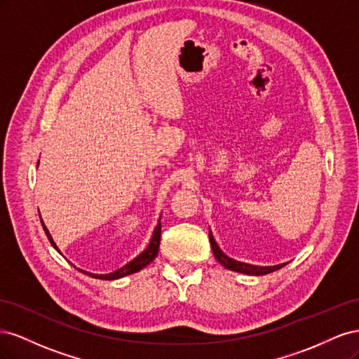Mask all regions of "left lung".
I'll use <instances>...</instances> for the list:
<instances>
[{"instance_id":"1","label":"left lung","mask_w":359,"mask_h":359,"mask_svg":"<svg viewBox=\"0 0 359 359\" xmlns=\"http://www.w3.org/2000/svg\"><path fill=\"white\" fill-rule=\"evenodd\" d=\"M210 243H211L212 253H214L215 259L219 260V262L224 268L236 271V273H244V274H248V276H264V274H269V273H273V271H277L280 268H283L286 265V264H281V265H276V266H256V265H250V264H244V262H238V260H233L231 257H227L222 252V250L219 248V245L215 244L211 231H210Z\"/></svg>"}]
</instances>
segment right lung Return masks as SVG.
<instances>
[{"mask_svg":"<svg viewBox=\"0 0 359 359\" xmlns=\"http://www.w3.org/2000/svg\"><path fill=\"white\" fill-rule=\"evenodd\" d=\"M41 224H43V222H41ZM43 229H45V233H46V236L49 238L50 244L57 248V245H55V243H53L52 236H50L49 231L46 229L45 224H43ZM160 235H161V223L158 222V224L156 226V229H154L153 238H151L149 245L147 247L145 252L140 253L137 257H135V259L132 260V262H128V264L124 265L123 268L116 269L115 273H111V274H100V276H99V274H93V273H85V271H82V269H79V271H82V273H85V274H88L90 277L100 278V280H116V278H121V277H124V276L135 274V273H137V271L145 268L148 264H151V262H153V260L156 259V256H157V253H158V247H160ZM57 250H58V248H57ZM58 252H60V250H58Z\"/></svg>","mask_w":359,"mask_h":359,"instance_id":"right-lung-1","label":"right lung"}]
</instances>
